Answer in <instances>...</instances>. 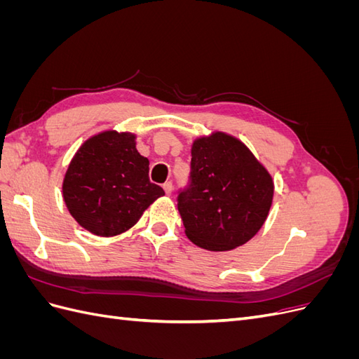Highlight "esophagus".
<instances>
[{
  "mask_svg": "<svg viewBox=\"0 0 359 359\" xmlns=\"http://www.w3.org/2000/svg\"><path fill=\"white\" fill-rule=\"evenodd\" d=\"M163 190H165V193H166L168 196H169V194L172 193V182H170V181H168V182L163 184Z\"/></svg>",
  "mask_w": 359,
  "mask_h": 359,
  "instance_id": "1",
  "label": "esophagus"
}]
</instances>
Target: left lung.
I'll use <instances>...</instances> for the list:
<instances>
[{"instance_id": "left-lung-1", "label": "left lung", "mask_w": 359, "mask_h": 359, "mask_svg": "<svg viewBox=\"0 0 359 359\" xmlns=\"http://www.w3.org/2000/svg\"><path fill=\"white\" fill-rule=\"evenodd\" d=\"M190 187L180 193L178 211L189 240L210 252L245 244L264 226L274 181L240 139L224 132L191 144Z\"/></svg>"}]
</instances>
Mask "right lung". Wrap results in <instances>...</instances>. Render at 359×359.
<instances>
[{
    "label": "right lung",
    "mask_w": 359,
    "mask_h": 359,
    "mask_svg": "<svg viewBox=\"0 0 359 359\" xmlns=\"http://www.w3.org/2000/svg\"><path fill=\"white\" fill-rule=\"evenodd\" d=\"M149 160L136 149V135L104 130L76 151L62 180V198L83 229L115 236L133 227L165 194L148 178Z\"/></svg>",
    "instance_id": "add662e5"
}]
</instances>
